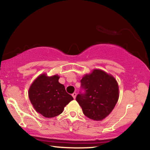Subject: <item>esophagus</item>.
<instances>
[{"instance_id": "34e87169", "label": "esophagus", "mask_w": 150, "mask_h": 150, "mask_svg": "<svg viewBox=\"0 0 150 150\" xmlns=\"http://www.w3.org/2000/svg\"><path fill=\"white\" fill-rule=\"evenodd\" d=\"M72 96H73V98H74V99H75L76 96H77V93H73L72 94Z\"/></svg>"}]
</instances>
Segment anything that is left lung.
<instances>
[{
  "label": "left lung",
  "instance_id": "obj_1",
  "mask_svg": "<svg viewBox=\"0 0 150 150\" xmlns=\"http://www.w3.org/2000/svg\"><path fill=\"white\" fill-rule=\"evenodd\" d=\"M81 83L85 93L79 94L76 100L88 118L103 120L110 115L118 102V82L111 74L95 69L83 75Z\"/></svg>",
  "mask_w": 150,
  "mask_h": 150
}]
</instances>
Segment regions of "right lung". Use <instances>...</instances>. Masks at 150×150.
<instances>
[{"mask_svg": "<svg viewBox=\"0 0 150 150\" xmlns=\"http://www.w3.org/2000/svg\"><path fill=\"white\" fill-rule=\"evenodd\" d=\"M59 76L42 73L28 89L30 103L37 112L45 118H53L63 112L65 106L73 100L59 82Z\"/></svg>", "mask_w": 150, "mask_h": 150, "instance_id": "right-lung-1", "label": "right lung"}]
</instances>
